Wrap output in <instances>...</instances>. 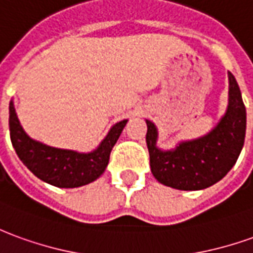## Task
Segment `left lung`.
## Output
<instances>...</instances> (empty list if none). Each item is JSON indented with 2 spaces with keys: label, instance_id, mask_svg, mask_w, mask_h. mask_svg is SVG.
I'll return each mask as SVG.
<instances>
[{
  "label": "left lung",
  "instance_id": "obj_1",
  "mask_svg": "<svg viewBox=\"0 0 253 253\" xmlns=\"http://www.w3.org/2000/svg\"><path fill=\"white\" fill-rule=\"evenodd\" d=\"M151 171L160 183L179 190H201L220 181L236 164L247 130V111L236 78L229 72V105L211 131L179 142L175 149L156 146L157 128L146 121Z\"/></svg>",
  "mask_w": 253,
  "mask_h": 253
}]
</instances>
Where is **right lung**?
<instances>
[{
	"label": "right lung",
	"mask_w": 253,
	"mask_h": 253,
	"mask_svg": "<svg viewBox=\"0 0 253 253\" xmlns=\"http://www.w3.org/2000/svg\"><path fill=\"white\" fill-rule=\"evenodd\" d=\"M126 123L125 119L111 127L97 149L79 153L30 138L17 119L13 101L9 104L10 141L17 156L35 176L57 188H78L96 181L108 166L111 151Z\"/></svg>",
	"instance_id": "right-lung-1"
}]
</instances>
